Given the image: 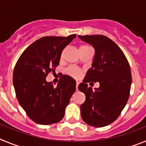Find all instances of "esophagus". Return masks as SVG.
<instances>
[{
    "mask_svg": "<svg viewBox=\"0 0 146 146\" xmlns=\"http://www.w3.org/2000/svg\"><path fill=\"white\" fill-rule=\"evenodd\" d=\"M78 86H79V82H77V83H76V89L77 90H78Z\"/></svg>",
    "mask_w": 146,
    "mask_h": 146,
    "instance_id": "34e87169",
    "label": "esophagus"
}]
</instances>
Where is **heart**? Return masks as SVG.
<instances>
[{
    "label": "heart",
    "mask_w": 146,
    "mask_h": 146,
    "mask_svg": "<svg viewBox=\"0 0 146 146\" xmlns=\"http://www.w3.org/2000/svg\"><path fill=\"white\" fill-rule=\"evenodd\" d=\"M88 49H91V47H89L88 45H82L80 47V50H88ZM67 72L68 74H69L70 75L73 76V77H78L80 76L81 72L79 69L74 68V67H69V69H67Z\"/></svg>",
    "instance_id": "obj_1"
}]
</instances>
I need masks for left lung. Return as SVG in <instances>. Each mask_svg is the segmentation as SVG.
<instances>
[{
    "label": "left lung",
    "mask_w": 146,
    "mask_h": 146,
    "mask_svg": "<svg viewBox=\"0 0 146 146\" xmlns=\"http://www.w3.org/2000/svg\"><path fill=\"white\" fill-rule=\"evenodd\" d=\"M78 37L95 50L91 68L78 86L86 95V101L80 105L81 116L90 126L103 127L117 119L128 101L131 85L129 64L122 50L108 37ZM91 81L99 82L100 87L94 90L88 87L87 82Z\"/></svg>",
    "instance_id": "obj_1"
}]
</instances>
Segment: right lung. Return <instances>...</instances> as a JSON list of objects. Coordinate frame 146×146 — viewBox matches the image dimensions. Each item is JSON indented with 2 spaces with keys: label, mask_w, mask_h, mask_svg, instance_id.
<instances>
[{
  "label": "right lung",
  "mask_w": 146,
  "mask_h": 146,
  "mask_svg": "<svg viewBox=\"0 0 146 146\" xmlns=\"http://www.w3.org/2000/svg\"><path fill=\"white\" fill-rule=\"evenodd\" d=\"M76 37L45 36L36 40L22 53L13 74L17 99L32 121L38 124L58 123L76 90V82L63 75L54 87L47 82L48 73L60 61L62 50Z\"/></svg>",
  "instance_id": "1"
}]
</instances>
